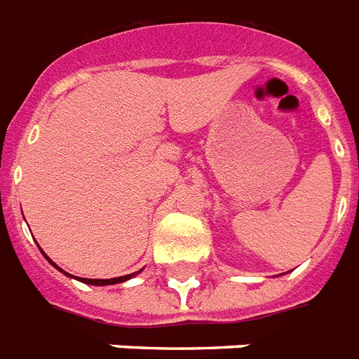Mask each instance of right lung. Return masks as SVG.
I'll return each instance as SVG.
<instances>
[{
	"mask_svg": "<svg viewBox=\"0 0 359 359\" xmlns=\"http://www.w3.org/2000/svg\"><path fill=\"white\" fill-rule=\"evenodd\" d=\"M42 255H43V250H42ZM46 256V255H43ZM46 260L49 262V264L53 265V267H57L58 271H62L60 269V267H58V265H55L53 262L49 260L48 256H46ZM64 275L66 276H74V275H69V273H66V271H62ZM140 271H136V273H133V275H125V276H118V278H107V280H101V278H79V276H75V278H77V280H81V282H84V284H90V285H112V284H119V282H125V280H129V278H133V276H136L138 275Z\"/></svg>",
	"mask_w": 359,
	"mask_h": 359,
	"instance_id": "obj_1",
	"label": "right lung"
}]
</instances>
